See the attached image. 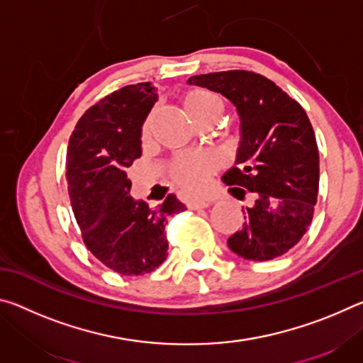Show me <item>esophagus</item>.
Instances as JSON below:
<instances>
[{
  "mask_svg": "<svg viewBox=\"0 0 363 363\" xmlns=\"http://www.w3.org/2000/svg\"><path fill=\"white\" fill-rule=\"evenodd\" d=\"M213 203H214V196L206 195V196H199V199L189 200L187 205H189L190 210H200V208H206V206H210Z\"/></svg>",
  "mask_w": 363,
  "mask_h": 363,
  "instance_id": "34e87169",
  "label": "esophagus"
}]
</instances>
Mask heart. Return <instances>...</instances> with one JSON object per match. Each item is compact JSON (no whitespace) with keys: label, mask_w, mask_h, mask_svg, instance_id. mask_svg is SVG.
<instances>
[{"label":"heart","mask_w":363,"mask_h":363,"mask_svg":"<svg viewBox=\"0 0 363 363\" xmlns=\"http://www.w3.org/2000/svg\"><path fill=\"white\" fill-rule=\"evenodd\" d=\"M184 107H186L190 118L196 120L206 115H219L223 110V101L216 94L206 89H194L184 97ZM150 123L145 121L143 128L144 136L149 134ZM216 169V160L208 153H199V155L181 157L173 167L174 179L181 184L184 189L194 190L205 184L206 177Z\"/></svg>","instance_id":"heart-1"}]
</instances>
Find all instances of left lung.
<instances>
[{
	"mask_svg": "<svg viewBox=\"0 0 363 363\" xmlns=\"http://www.w3.org/2000/svg\"><path fill=\"white\" fill-rule=\"evenodd\" d=\"M187 84L223 94L240 118L235 164L223 181L229 192L255 201L227 245L243 259L270 261L296 245L314 216L318 149L304 108L266 77L247 70L195 75Z\"/></svg>",
	"mask_w": 363,
	"mask_h": 363,
	"instance_id": "left-lung-1",
	"label": "left lung"
}]
</instances>
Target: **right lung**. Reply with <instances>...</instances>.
<instances>
[{"instance_id":"right-lung-1","label":"right lung","mask_w":363,"mask_h":363,"mask_svg":"<svg viewBox=\"0 0 363 363\" xmlns=\"http://www.w3.org/2000/svg\"><path fill=\"white\" fill-rule=\"evenodd\" d=\"M157 101L149 82L115 91L86 110L67 149V186L83 242L121 275L149 274L167 259L164 225L186 210L173 194L158 210L130 194L126 168L143 153V125Z\"/></svg>"}]
</instances>
